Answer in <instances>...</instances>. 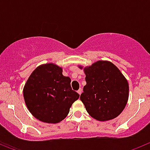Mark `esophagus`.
Returning <instances> with one entry per match:
<instances>
[{"label": "esophagus", "instance_id": "esophagus-1", "mask_svg": "<svg viewBox=\"0 0 150 150\" xmlns=\"http://www.w3.org/2000/svg\"><path fill=\"white\" fill-rule=\"evenodd\" d=\"M77 92H78V94H79V95H81V93H82V88H79V89L77 91Z\"/></svg>", "mask_w": 150, "mask_h": 150}]
</instances>
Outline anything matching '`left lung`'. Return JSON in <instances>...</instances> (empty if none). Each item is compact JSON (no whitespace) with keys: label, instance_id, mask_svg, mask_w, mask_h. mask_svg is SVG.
Wrapping results in <instances>:
<instances>
[{"label":"left lung","instance_id":"1","mask_svg":"<svg viewBox=\"0 0 150 150\" xmlns=\"http://www.w3.org/2000/svg\"><path fill=\"white\" fill-rule=\"evenodd\" d=\"M83 71L86 85L80 100L88 114L101 122L117 117L126 106L129 91L121 71L107 61H98Z\"/></svg>","mask_w":150,"mask_h":150}]
</instances>
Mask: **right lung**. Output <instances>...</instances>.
<instances>
[{
  "label": "right lung",
  "instance_id": "obj_1",
  "mask_svg": "<svg viewBox=\"0 0 150 150\" xmlns=\"http://www.w3.org/2000/svg\"><path fill=\"white\" fill-rule=\"evenodd\" d=\"M71 78L62 74V68L52 63L38 67L23 88L25 102L30 113L40 121L58 123L69 113L79 95L72 90Z\"/></svg>",
  "mask_w": 150,
  "mask_h": 150
}]
</instances>
